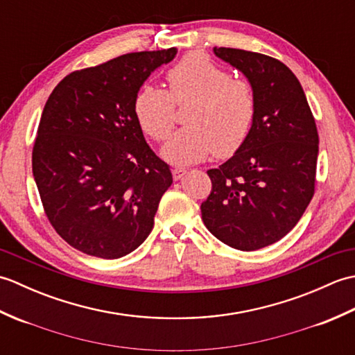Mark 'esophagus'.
I'll return each instance as SVG.
<instances>
[{
	"instance_id": "esophagus-1",
	"label": "esophagus",
	"mask_w": 355,
	"mask_h": 355,
	"mask_svg": "<svg viewBox=\"0 0 355 355\" xmlns=\"http://www.w3.org/2000/svg\"><path fill=\"white\" fill-rule=\"evenodd\" d=\"M186 172L187 171L183 168H175V169H172V177H173V180H180L186 175Z\"/></svg>"
}]
</instances>
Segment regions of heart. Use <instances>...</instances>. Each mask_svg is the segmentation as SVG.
<instances>
[{"instance_id":"heart-1","label":"heart","mask_w":355,"mask_h":355,"mask_svg":"<svg viewBox=\"0 0 355 355\" xmlns=\"http://www.w3.org/2000/svg\"><path fill=\"white\" fill-rule=\"evenodd\" d=\"M171 92L143 85L134 101V112L143 132L164 140L173 126V102L193 99L186 116L189 126L164 143L162 155L168 163L192 164L216 153L229 157L250 134L256 102L252 85L233 79L230 73L202 55L189 53L168 73Z\"/></svg>"}]
</instances>
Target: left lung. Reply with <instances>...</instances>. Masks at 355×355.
I'll return each mask as SVG.
<instances>
[{
	"mask_svg": "<svg viewBox=\"0 0 355 355\" xmlns=\"http://www.w3.org/2000/svg\"><path fill=\"white\" fill-rule=\"evenodd\" d=\"M247 78L256 111L244 145L209 169L212 192L201 202L205 225L221 243L250 252L284 238L314 195L319 135L293 71L261 53L214 47Z\"/></svg>",
	"mask_w": 355,
	"mask_h": 355,
	"instance_id": "left-lung-1",
	"label": "left lung"
}]
</instances>
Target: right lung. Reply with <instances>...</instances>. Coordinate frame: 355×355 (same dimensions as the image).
<instances>
[{
    "label": "right lung",
    "instance_id": "add662e5",
    "mask_svg": "<svg viewBox=\"0 0 355 355\" xmlns=\"http://www.w3.org/2000/svg\"><path fill=\"white\" fill-rule=\"evenodd\" d=\"M177 49L139 51L74 71L53 89L37 126L33 177L49 221L76 250L134 252L154 227L169 166L145 140L134 101Z\"/></svg>",
    "mask_w": 355,
    "mask_h": 355
}]
</instances>
